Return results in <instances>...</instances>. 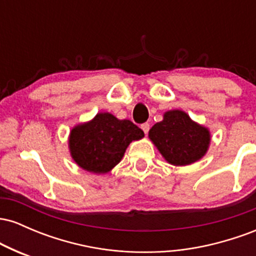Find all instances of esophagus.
<instances>
[{
    "label": "esophagus",
    "mask_w": 256,
    "mask_h": 256,
    "mask_svg": "<svg viewBox=\"0 0 256 256\" xmlns=\"http://www.w3.org/2000/svg\"><path fill=\"white\" fill-rule=\"evenodd\" d=\"M140 128H142L143 132H144V134H148V132H149V128H150V125H149L148 122H144V124L140 125Z\"/></svg>",
    "instance_id": "obj_1"
}]
</instances>
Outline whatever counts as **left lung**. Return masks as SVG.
Masks as SVG:
<instances>
[{"mask_svg":"<svg viewBox=\"0 0 256 256\" xmlns=\"http://www.w3.org/2000/svg\"><path fill=\"white\" fill-rule=\"evenodd\" d=\"M149 138L167 162L174 166L190 165L200 160L210 142V131L178 110L166 112L162 122L149 130Z\"/></svg>","mask_w":256,"mask_h":256,"instance_id":"8db88e82","label":"left lung"}]
</instances>
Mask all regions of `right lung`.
Masks as SVG:
<instances>
[{"instance_id": "add662e5", "label": "right lung", "mask_w": 256, "mask_h": 256, "mask_svg": "<svg viewBox=\"0 0 256 256\" xmlns=\"http://www.w3.org/2000/svg\"><path fill=\"white\" fill-rule=\"evenodd\" d=\"M144 132L130 120L98 113L91 122L76 126L70 134L73 160L88 172L107 173L118 165L132 140Z\"/></svg>"}]
</instances>
